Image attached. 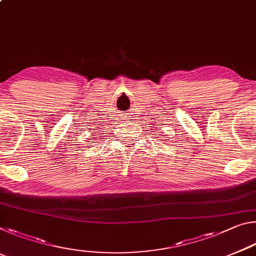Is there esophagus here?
Returning a JSON list of instances; mask_svg holds the SVG:
<instances>
[{
    "label": "esophagus",
    "instance_id": "esophagus-1",
    "mask_svg": "<svg viewBox=\"0 0 256 256\" xmlns=\"http://www.w3.org/2000/svg\"><path fill=\"white\" fill-rule=\"evenodd\" d=\"M122 120H125V118H122Z\"/></svg>",
    "mask_w": 256,
    "mask_h": 256
}]
</instances>
